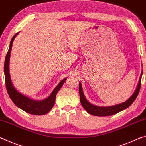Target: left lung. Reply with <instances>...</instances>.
Listing matches in <instances>:
<instances>
[{
  "label": "left lung",
  "instance_id": "obj_1",
  "mask_svg": "<svg viewBox=\"0 0 146 146\" xmlns=\"http://www.w3.org/2000/svg\"><path fill=\"white\" fill-rule=\"evenodd\" d=\"M143 71L141 73V76L139 79V82L137 86V88L135 90V93H134L132 96L129 98L128 100L126 101L125 102L123 103L119 104V105L112 106H108V107H101V106H95L92 104L90 103L88 101L86 100L83 94L81 84L79 83L78 85V88H79V95H80V100L81 105L83 106V108L86 110L89 114L96 115V116H108V115H114L116 113H118L121 111L123 110L125 108H128L132 103H133L136 98H137L138 94H139L140 87H141V80H142V75Z\"/></svg>",
  "mask_w": 146,
  "mask_h": 146
}]
</instances>
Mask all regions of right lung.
<instances>
[{
  "label": "right lung",
  "mask_w": 146,
  "mask_h": 146,
  "mask_svg": "<svg viewBox=\"0 0 146 146\" xmlns=\"http://www.w3.org/2000/svg\"><path fill=\"white\" fill-rule=\"evenodd\" d=\"M18 33L19 32L16 33L11 40L10 47H9L8 51L6 54L5 62H4V75H5V83L7 92H8L9 96H10V99L13 101V103L16 106H18V107L20 108L21 109L24 110L25 112L34 115L45 114L49 112L51 110V108L53 107V106H54L57 92H58V90L61 88L62 85L64 84L66 78L62 80L58 84L57 86L55 88V89L52 91L50 96L46 99H45V100H33V99L27 98V97L23 96V94L18 92L15 89L12 83H11L10 73H9V61H10V52L11 50V47H12V43L13 40H14L15 36L17 35Z\"/></svg>",
  "instance_id": "right-lung-1"
}]
</instances>
